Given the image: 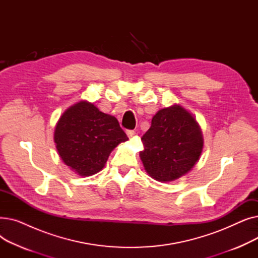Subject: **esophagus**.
<instances>
[{"instance_id": "1", "label": "esophagus", "mask_w": 258, "mask_h": 258, "mask_svg": "<svg viewBox=\"0 0 258 258\" xmlns=\"http://www.w3.org/2000/svg\"><path fill=\"white\" fill-rule=\"evenodd\" d=\"M126 135H127V137L128 138H133L135 135H136V132H134V131H127L126 132Z\"/></svg>"}]
</instances>
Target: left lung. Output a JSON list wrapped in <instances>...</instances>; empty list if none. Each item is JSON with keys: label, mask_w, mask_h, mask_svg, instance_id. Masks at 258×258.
<instances>
[{"label": "left lung", "mask_w": 258, "mask_h": 258, "mask_svg": "<svg viewBox=\"0 0 258 258\" xmlns=\"http://www.w3.org/2000/svg\"><path fill=\"white\" fill-rule=\"evenodd\" d=\"M144 169L159 182H171L190 171L203 152L204 138L195 116L180 104L159 110L141 138Z\"/></svg>", "instance_id": "left-lung-1"}]
</instances>
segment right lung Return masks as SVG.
Returning a JSON list of instances; mask_svg holds the SVG:
<instances>
[{
    "mask_svg": "<svg viewBox=\"0 0 258 258\" xmlns=\"http://www.w3.org/2000/svg\"><path fill=\"white\" fill-rule=\"evenodd\" d=\"M128 138L118 120L87 100L69 106L54 130V142L63 163L80 177L99 172L108 156Z\"/></svg>",
    "mask_w": 258,
    "mask_h": 258,
    "instance_id": "right-lung-1",
    "label": "right lung"
}]
</instances>
